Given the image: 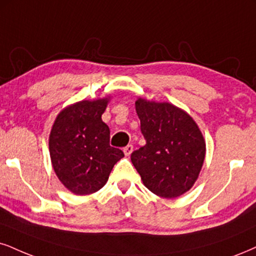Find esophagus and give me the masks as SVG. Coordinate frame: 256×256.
I'll use <instances>...</instances> for the list:
<instances>
[{"label":"esophagus","instance_id":"1","mask_svg":"<svg viewBox=\"0 0 256 256\" xmlns=\"http://www.w3.org/2000/svg\"><path fill=\"white\" fill-rule=\"evenodd\" d=\"M133 150H134V147L132 146V144H128V146H126L124 148H123V153H124L127 156H129L132 154V152H133Z\"/></svg>","mask_w":256,"mask_h":256}]
</instances>
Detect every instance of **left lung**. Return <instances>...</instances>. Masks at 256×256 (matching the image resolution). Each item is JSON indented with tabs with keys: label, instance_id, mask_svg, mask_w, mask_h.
I'll return each instance as SVG.
<instances>
[{
	"label": "left lung",
	"instance_id": "8db88e82",
	"mask_svg": "<svg viewBox=\"0 0 256 256\" xmlns=\"http://www.w3.org/2000/svg\"><path fill=\"white\" fill-rule=\"evenodd\" d=\"M135 108L146 144L130 159L144 186L165 198L185 194L197 180L205 158L200 128L173 104L138 98Z\"/></svg>",
	"mask_w": 256,
	"mask_h": 256
}]
</instances>
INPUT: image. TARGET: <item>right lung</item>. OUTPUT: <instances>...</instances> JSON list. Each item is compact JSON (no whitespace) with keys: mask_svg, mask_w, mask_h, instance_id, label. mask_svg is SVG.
Here are the masks:
<instances>
[{"mask_svg":"<svg viewBox=\"0 0 256 256\" xmlns=\"http://www.w3.org/2000/svg\"><path fill=\"white\" fill-rule=\"evenodd\" d=\"M108 98L82 100L62 110L50 135V156L56 176L76 194H90L106 185L124 154L110 146L102 121Z\"/></svg>","mask_w":256,"mask_h":256,"instance_id":"add662e5","label":"right lung"}]
</instances>
